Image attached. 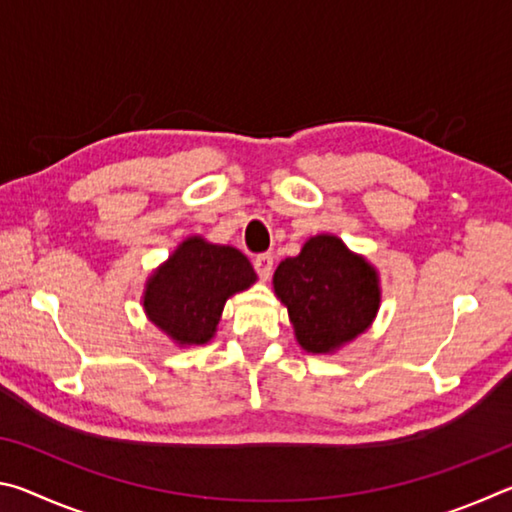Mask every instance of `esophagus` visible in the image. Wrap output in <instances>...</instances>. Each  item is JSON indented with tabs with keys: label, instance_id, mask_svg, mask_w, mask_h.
<instances>
[{
	"label": "esophagus",
	"instance_id": "34e87169",
	"mask_svg": "<svg viewBox=\"0 0 512 512\" xmlns=\"http://www.w3.org/2000/svg\"><path fill=\"white\" fill-rule=\"evenodd\" d=\"M253 264H255L257 275L262 277V280H268V277H271V273H273V255H271V253L257 255V257L253 259Z\"/></svg>",
	"mask_w": 512,
	"mask_h": 512
}]
</instances>
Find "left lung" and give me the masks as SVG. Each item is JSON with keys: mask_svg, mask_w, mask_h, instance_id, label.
<instances>
[{"mask_svg": "<svg viewBox=\"0 0 512 512\" xmlns=\"http://www.w3.org/2000/svg\"><path fill=\"white\" fill-rule=\"evenodd\" d=\"M273 291L289 311L298 345L309 354H334L352 343L381 305L377 268L329 232L309 237L296 257L282 259Z\"/></svg>", "mask_w": 512, "mask_h": 512, "instance_id": "obj_1", "label": "left lung"}]
</instances>
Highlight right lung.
I'll use <instances>...</instances> for the list:
<instances>
[{
	"label": "right lung",
	"instance_id": "obj_1",
	"mask_svg": "<svg viewBox=\"0 0 512 512\" xmlns=\"http://www.w3.org/2000/svg\"><path fill=\"white\" fill-rule=\"evenodd\" d=\"M257 273L235 246L187 237L144 284L146 318L178 348L214 339L228 298L253 287Z\"/></svg>",
	"mask_w": 512,
	"mask_h": 512
}]
</instances>
